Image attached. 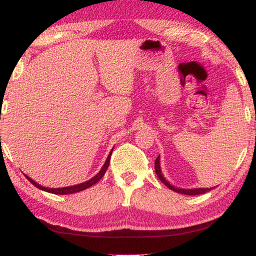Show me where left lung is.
<instances>
[{
	"mask_svg": "<svg viewBox=\"0 0 256 256\" xmlns=\"http://www.w3.org/2000/svg\"><path fill=\"white\" fill-rule=\"evenodd\" d=\"M155 171H156V174L157 177L160 178V180L162 182V183L166 185L170 188V190H172L174 192H178V194H188V196H196V194H205V192H208L210 190H212L213 188H174V185H171L169 182L166 180V177L163 176L162 174V170H160V156L157 157L156 160H155Z\"/></svg>",
	"mask_w": 256,
	"mask_h": 256,
	"instance_id": "8db88e82",
	"label": "left lung"
}]
</instances>
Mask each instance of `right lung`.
<instances>
[{"instance_id":"obj_1","label":"right lung","mask_w":256,"mask_h":256,"mask_svg":"<svg viewBox=\"0 0 256 256\" xmlns=\"http://www.w3.org/2000/svg\"><path fill=\"white\" fill-rule=\"evenodd\" d=\"M112 152H113V150H112ZM110 155H112V152L110 154V155H108L106 162H104L102 168H101V170L96 174V176H94L93 178H90V180H88L84 182V183L73 185V186L57 188H45V186H42V185L36 183V182H34V180H31L30 177H28V176H26V177L28 178V180H30V183H32L37 188H40V190H43V191H46V192H50V194H76V192H80V191H82V190H86V188H88L90 186H92V185L98 183V182H99V180H101V178H102L104 172H106V170L108 169V166H110Z\"/></svg>"}]
</instances>
